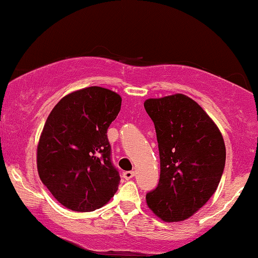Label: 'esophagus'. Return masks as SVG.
Instances as JSON below:
<instances>
[{"label": "esophagus", "mask_w": 258, "mask_h": 258, "mask_svg": "<svg viewBox=\"0 0 258 258\" xmlns=\"http://www.w3.org/2000/svg\"><path fill=\"white\" fill-rule=\"evenodd\" d=\"M122 177L125 179H131L132 177H135V171H126L122 173Z\"/></svg>", "instance_id": "esophagus-1"}]
</instances>
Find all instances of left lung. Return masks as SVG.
I'll return each instance as SVG.
<instances>
[{
  "label": "left lung",
  "instance_id": "obj_1",
  "mask_svg": "<svg viewBox=\"0 0 258 258\" xmlns=\"http://www.w3.org/2000/svg\"><path fill=\"white\" fill-rule=\"evenodd\" d=\"M160 155L158 186L147 194L149 209L165 222H179L201 209L217 189L226 146L204 109L184 94L147 99Z\"/></svg>",
  "mask_w": 258,
  "mask_h": 258
}]
</instances>
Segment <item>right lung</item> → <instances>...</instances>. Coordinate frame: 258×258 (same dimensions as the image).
<instances>
[{"label": "right lung", "instance_id": "1", "mask_svg": "<svg viewBox=\"0 0 258 258\" xmlns=\"http://www.w3.org/2000/svg\"><path fill=\"white\" fill-rule=\"evenodd\" d=\"M120 109L119 94L92 86L65 96L47 117L37 147L38 174L73 211H94L119 188L106 132Z\"/></svg>", "mask_w": 258, "mask_h": 258}]
</instances>
